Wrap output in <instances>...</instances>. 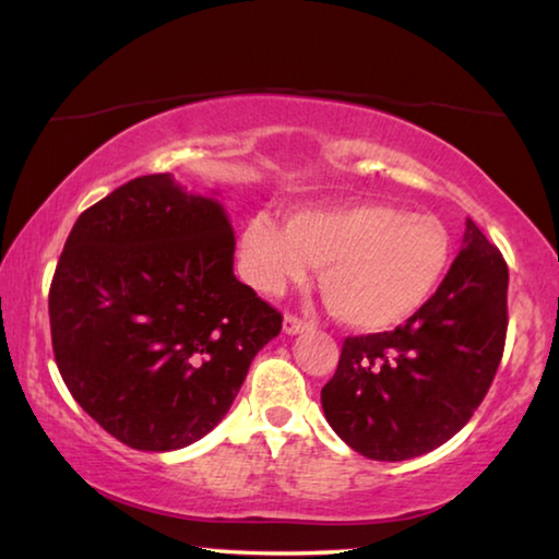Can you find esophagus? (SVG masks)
Segmentation results:
<instances>
[{
  "label": "esophagus",
  "instance_id": "esophagus-1",
  "mask_svg": "<svg viewBox=\"0 0 559 559\" xmlns=\"http://www.w3.org/2000/svg\"><path fill=\"white\" fill-rule=\"evenodd\" d=\"M282 325H285V333L287 335H299V333H305V330H310L312 325L307 320H302V318H297V314H285V322H282Z\"/></svg>",
  "mask_w": 559,
  "mask_h": 559
}]
</instances>
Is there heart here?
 <instances>
[{
	"label": "heart",
	"instance_id": "1",
	"mask_svg": "<svg viewBox=\"0 0 559 559\" xmlns=\"http://www.w3.org/2000/svg\"><path fill=\"white\" fill-rule=\"evenodd\" d=\"M454 234L436 214L385 201L297 209L280 224L252 214L239 234V270L254 289L280 295L320 270L330 312L358 330L401 325L441 287Z\"/></svg>",
	"mask_w": 559,
	"mask_h": 559
}]
</instances>
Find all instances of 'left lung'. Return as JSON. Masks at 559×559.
Masks as SVG:
<instances>
[{
    "instance_id": "8db88e82",
    "label": "left lung",
    "mask_w": 559,
    "mask_h": 559,
    "mask_svg": "<svg viewBox=\"0 0 559 559\" xmlns=\"http://www.w3.org/2000/svg\"><path fill=\"white\" fill-rule=\"evenodd\" d=\"M507 285L504 257L466 219L449 274L406 325L345 337L320 395L340 439L368 459L406 461L459 433L504 353Z\"/></svg>"
}]
</instances>
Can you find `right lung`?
<instances>
[{
  "label": "right lung",
  "instance_id": "1",
  "mask_svg": "<svg viewBox=\"0 0 559 559\" xmlns=\"http://www.w3.org/2000/svg\"><path fill=\"white\" fill-rule=\"evenodd\" d=\"M50 330L87 416L126 447L174 451L226 416L282 314L234 277L219 199L151 174L78 216L50 285Z\"/></svg>",
  "mask_w": 559,
  "mask_h": 559
}]
</instances>
